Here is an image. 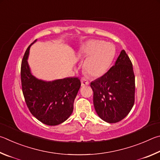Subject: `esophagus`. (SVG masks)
<instances>
[{"label":"esophagus","instance_id":"obj_1","mask_svg":"<svg viewBox=\"0 0 160 160\" xmlns=\"http://www.w3.org/2000/svg\"><path fill=\"white\" fill-rule=\"evenodd\" d=\"M81 82H82V86H87L89 84L88 81L85 78H81Z\"/></svg>","mask_w":160,"mask_h":160}]
</instances>
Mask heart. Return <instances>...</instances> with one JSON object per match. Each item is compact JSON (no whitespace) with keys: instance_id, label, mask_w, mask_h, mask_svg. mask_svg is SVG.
I'll return each instance as SVG.
<instances>
[{"instance_id":"heart-1","label":"heart","mask_w":160,"mask_h":160,"mask_svg":"<svg viewBox=\"0 0 160 160\" xmlns=\"http://www.w3.org/2000/svg\"><path fill=\"white\" fill-rule=\"evenodd\" d=\"M78 55L86 58L83 64L86 74L92 77H99L110 68L115 55V48L112 44L93 39L81 47Z\"/></svg>"}]
</instances>
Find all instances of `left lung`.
Segmentation results:
<instances>
[{"label":"left lung","mask_w":160,"mask_h":160,"mask_svg":"<svg viewBox=\"0 0 160 160\" xmlns=\"http://www.w3.org/2000/svg\"><path fill=\"white\" fill-rule=\"evenodd\" d=\"M91 87L95 110L102 120L117 123L128 115L135 101V75L132 62L124 50L114 65L92 82Z\"/></svg>","instance_id":"8db88e82"}]
</instances>
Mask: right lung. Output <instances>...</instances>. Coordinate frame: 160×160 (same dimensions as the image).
Returning a JSON list of instances; mask_svg holds the SVG:
<instances>
[{
    "mask_svg": "<svg viewBox=\"0 0 160 160\" xmlns=\"http://www.w3.org/2000/svg\"><path fill=\"white\" fill-rule=\"evenodd\" d=\"M36 41L27 48L22 60V93L33 117L46 125H58L72 114L81 82L77 77L44 82L33 77L31 74L27 58L30 46Z\"/></svg>",
    "mask_w": 160,
    "mask_h": 160,
    "instance_id": "obj_1",
    "label": "right lung"
}]
</instances>
